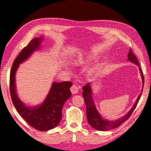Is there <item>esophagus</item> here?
Wrapping results in <instances>:
<instances>
[{
	"instance_id": "obj_1",
	"label": "esophagus",
	"mask_w": 151,
	"mask_h": 151,
	"mask_svg": "<svg viewBox=\"0 0 151 151\" xmlns=\"http://www.w3.org/2000/svg\"><path fill=\"white\" fill-rule=\"evenodd\" d=\"M70 91L72 94H76L78 92V87L75 85H73L70 87Z\"/></svg>"
}]
</instances>
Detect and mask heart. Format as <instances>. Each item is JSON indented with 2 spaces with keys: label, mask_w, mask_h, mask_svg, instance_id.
<instances>
[{
  "label": "heart",
  "mask_w": 151,
  "mask_h": 151,
  "mask_svg": "<svg viewBox=\"0 0 151 151\" xmlns=\"http://www.w3.org/2000/svg\"><path fill=\"white\" fill-rule=\"evenodd\" d=\"M82 60H81V59H78L77 61H76V63L77 64H80V63H82Z\"/></svg>",
  "instance_id": "b5f03b06"
}]
</instances>
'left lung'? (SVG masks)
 Listing matches in <instances>:
<instances>
[{
	"mask_svg": "<svg viewBox=\"0 0 151 151\" xmlns=\"http://www.w3.org/2000/svg\"><path fill=\"white\" fill-rule=\"evenodd\" d=\"M128 58L129 61L140 67L138 60L135 57V55L134 54V53L132 52L131 49H130L129 50V52L128 54ZM139 69H140L141 76L142 78V81H143L142 87L143 88L144 83H145L143 73L142 72V70L140 67L139 68ZM90 86H91L90 83H87L85 86L83 87V96L84 98V102L86 105L87 117L88 122L91 127L98 131H107V130L117 128L119 126H120V125H122L125 121L128 120L131 116V115L132 114V112L134 111L137 105L141 96V94L143 91V88H142V93L139 96V97L137 99L135 104L134 105L132 108L131 109V110L125 116L117 120L110 121V120H104V119H102L101 115L99 114L98 111H97V109L95 106L94 102L91 96L92 93H91V88Z\"/></svg>",
	"mask_w": 151,
	"mask_h": 151,
	"instance_id": "8db88e82",
	"label": "left lung"
}]
</instances>
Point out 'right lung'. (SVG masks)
<instances>
[{
    "label": "right lung",
    "instance_id": "1",
    "mask_svg": "<svg viewBox=\"0 0 151 151\" xmlns=\"http://www.w3.org/2000/svg\"><path fill=\"white\" fill-rule=\"evenodd\" d=\"M42 37L34 38L24 47L14 61L10 72L9 89L14 106L28 124L39 131H48L56 127L62 118V109L72 93L70 81L53 83L44 102L38 106H26L19 98L15 84L16 72L20 63L28 59L40 46Z\"/></svg>",
    "mask_w": 151,
    "mask_h": 151
}]
</instances>
